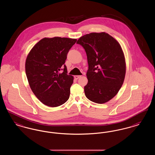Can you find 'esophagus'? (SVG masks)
I'll return each mask as SVG.
<instances>
[{"label": "esophagus", "instance_id": "1", "mask_svg": "<svg viewBox=\"0 0 155 155\" xmlns=\"http://www.w3.org/2000/svg\"><path fill=\"white\" fill-rule=\"evenodd\" d=\"M80 77H81V75H75L74 78H75V80H78Z\"/></svg>", "mask_w": 155, "mask_h": 155}]
</instances>
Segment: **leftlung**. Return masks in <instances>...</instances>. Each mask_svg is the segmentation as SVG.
<instances>
[{
	"label": "left lung",
	"instance_id": "obj_1",
	"mask_svg": "<svg viewBox=\"0 0 155 155\" xmlns=\"http://www.w3.org/2000/svg\"><path fill=\"white\" fill-rule=\"evenodd\" d=\"M77 44L84 48L88 60L85 96L95 103L109 101L117 95L125 78V57L120 45L104 32L86 34Z\"/></svg>",
	"mask_w": 155,
	"mask_h": 155
}]
</instances>
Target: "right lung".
Here are the masks:
<instances>
[{
	"label": "right lung",
	"instance_id": "1",
	"mask_svg": "<svg viewBox=\"0 0 155 155\" xmlns=\"http://www.w3.org/2000/svg\"><path fill=\"white\" fill-rule=\"evenodd\" d=\"M76 41V39L68 38H44L34 45L27 57L25 73L30 88L48 106H59L70 97L74 77L67 74L64 64Z\"/></svg>",
	"mask_w": 155,
	"mask_h": 155
}]
</instances>
